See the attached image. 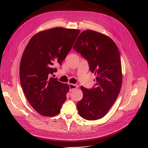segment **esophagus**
I'll use <instances>...</instances> for the list:
<instances>
[{"instance_id":"obj_1","label":"esophagus","mask_w":148,"mask_h":148,"mask_svg":"<svg viewBox=\"0 0 148 148\" xmlns=\"http://www.w3.org/2000/svg\"><path fill=\"white\" fill-rule=\"evenodd\" d=\"M69 87L70 88V91L73 90L74 89H75L77 88V86H76L75 84H69Z\"/></svg>"}]
</instances>
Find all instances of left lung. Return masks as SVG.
<instances>
[{"label": "left lung", "instance_id": "8db88e82", "mask_svg": "<svg viewBox=\"0 0 148 148\" xmlns=\"http://www.w3.org/2000/svg\"><path fill=\"white\" fill-rule=\"evenodd\" d=\"M73 48L88 60L90 70L96 76L95 88L81 87L83 97L77 105L78 114L89 121L101 119L112 106L121 88L119 50L110 37L91 30L79 34Z\"/></svg>", "mask_w": 148, "mask_h": 148}]
</instances>
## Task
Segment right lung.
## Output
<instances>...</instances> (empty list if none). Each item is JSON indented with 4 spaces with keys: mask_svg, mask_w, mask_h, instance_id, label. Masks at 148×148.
Returning <instances> with one entry per match:
<instances>
[{
    "mask_svg": "<svg viewBox=\"0 0 148 148\" xmlns=\"http://www.w3.org/2000/svg\"><path fill=\"white\" fill-rule=\"evenodd\" d=\"M80 33L78 29L54 27L41 31L29 41L21 58L20 79L25 95L40 115L54 116L60 112L70 90L67 84L50 77L56 71Z\"/></svg>",
    "mask_w": 148,
    "mask_h": 148,
    "instance_id": "obj_1",
    "label": "right lung"
}]
</instances>
